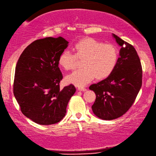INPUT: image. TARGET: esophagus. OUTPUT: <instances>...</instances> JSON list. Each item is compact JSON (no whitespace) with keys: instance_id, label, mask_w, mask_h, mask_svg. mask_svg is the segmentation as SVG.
I'll return each mask as SVG.
<instances>
[{"instance_id":"1","label":"esophagus","mask_w":156,"mask_h":156,"mask_svg":"<svg viewBox=\"0 0 156 156\" xmlns=\"http://www.w3.org/2000/svg\"><path fill=\"white\" fill-rule=\"evenodd\" d=\"M78 90H79V91H86L87 90H86V88H85V87H78Z\"/></svg>"}]
</instances>
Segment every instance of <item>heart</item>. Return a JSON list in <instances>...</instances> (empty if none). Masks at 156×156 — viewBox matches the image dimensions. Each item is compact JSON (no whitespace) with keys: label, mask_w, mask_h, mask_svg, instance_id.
I'll return each instance as SVG.
<instances>
[{"label":"heart","mask_w":156,"mask_h":156,"mask_svg":"<svg viewBox=\"0 0 156 156\" xmlns=\"http://www.w3.org/2000/svg\"><path fill=\"white\" fill-rule=\"evenodd\" d=\"M75 54L64 51L58 58L59 65L65 70L75 69L77 58L82 59V69L68 75L66 80L77 86H84L95 77L102 79L114 71L118 62V48L112 44H104L94 38L83 39L75 44Z\"/></svg>","instance_id":"1"}]
</instances>
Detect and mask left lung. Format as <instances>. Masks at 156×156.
I'll list each match as a JSON object with an SVG mask.
<instances>
[{
    "instance_id": "1",
    "label": "left lung",
    "mask_w": 156,
    "mask_h": 156,
    "mask_svg": "<svg viewBox=\"0 0 156 156\" xmlns=\"http://www.w3.org/2000/svg\"><path fill=\"white\" fill-rule=\"evenodd\" d=\"M120 47L116 68L106 79L90 85L96 95L91 108L102 120L122 116L135 101L142 85V67L136 51L131 44L112 34Z\"/></svg>"
}]
</instances>
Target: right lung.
I'll return each instance as SVG.
<instances>
[{
	"label": "right lung",
	"mask_w": 156,
	"mask_h": 156,
	"mask_svg": "<svg viewBox=\"0 0 156 156\" xmlns=\"http://www.w3.org/2000/svg\"><path fill=\"white\" fill-rule=\"evenodd\" d=\"M69 46L62 37H46L30 44L15 68L13 93L24 115L41 125L60 121L76 89L69 85L60 89L62 75L58 58Z\"/></svg>",
	"instance_id": "1"
}]
</instances>
